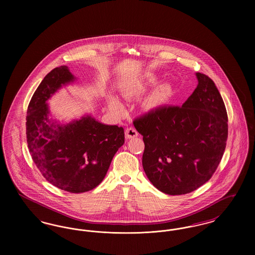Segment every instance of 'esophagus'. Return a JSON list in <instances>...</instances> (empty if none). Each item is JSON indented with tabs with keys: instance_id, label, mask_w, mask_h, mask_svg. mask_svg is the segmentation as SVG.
<instances>
[{
	"instance_id": "34e87169",
	"label": "esophagus",
	"mask_w": 255,
	"mask_h": 255,
	"mask_svg": "<svg viewBox=\"0 0 255 255\" xmlns=\"http://www.w3.org/2000/svg\"><path fill=\"white\" fill-rule=\"evenodd\" d=\"M138 135L137 131L133 128V127H130V128H127L126 131H125V136L126 138H133Z\"/></svg>"
}]
</instances>
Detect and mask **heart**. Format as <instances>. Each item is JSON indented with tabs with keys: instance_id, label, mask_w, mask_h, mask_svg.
I'll list each match as a JSON object with an SVG mask.
<instances>
[{
	"instance_id": "1",
	"label": "heart",
	"mask_w": 255,
	"mask_h": 255,
	"mask_svg": "<svg viewBox=\"0 0 255 255\" xmlns=\"http://www.w3.org/2000/svg\"><path fill=\"white\" fill-rule=\"evenodd\" d=\"M134 90L133 89H128L126 91L127 95H133L134 94ZM169 97V90L166 87H162L160 89H158V93L156 95V98L158 101H164L166 99H168ZM108 107L111 111H113L116 114H121L123 111V104H122V100L116 96H111L108 97Z\"/></svg>"
}]
</instances>
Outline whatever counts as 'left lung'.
Returning a JSON list of instances; mask_svg holds the SVG:
<instances>
[{
    "label": "left lung",
    "mask_w": 255,
    "mask_h": 255,
    "mask_svg": "<svg viewBox=\"0 0 255 255\" xmlns=\"http://www.w3.org/2000/svg\"><path fill=\"white\" fill-rule=\"evenodd\" d=\"M198 85L179 106H162L134 120L142 134V166L159 191L187 194L205 184L222 159L228 115L214 82L196 73Z\"/></svg>",
    "instance_id": "8db88e82"
}]
</instances>
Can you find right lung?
Returning a JSON list of instances; mask_svg holds the SVG:
<instances>
[{"label": "right lung", "mask_w": 255, "mask_h": 255, "mask_svg": "<svg viewBox=\"0 0 255 255\" xmlns=\"http://www.w3.org/2000/svg\"><path fill=\"white\" fill-rule=\"evenodd\" d=\"M75 81L67 66L45 76L27 108L26 140L37 168L48 182L71 193H83L105 178L115 154L124 144V129L98 122L91 114L70 122L56 120L48 101Z\"/></svg>", "instance_id": "right-lung-1"}]
</instances>
